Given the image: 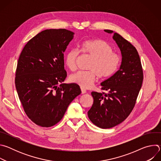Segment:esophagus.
Returning <instances> with one entry per match:
<instances>
[{
    "label": "esophagus",
    "instance_id": "34e87169",
    "mask_svg": "<svg viewBox=\"0 0 161 161\" xmlns=\"http://www.w3.org/2000/svg\"><path fill=\"white\" fill-rule=\"evenodd\" d=\"M81 94H85L86 92V90L84 88H82L81 87Z\"/></svg>",
    "mask_w": 161,
    "mask_h": 161
}]
</instances>
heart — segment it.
Instances as JSON below:
<instances>
[{
  "instance_id": "b5f03b06",
  "label": "heart",
  "mask_w": 161,
  "mask_h": 161,
  "mask_svg": "<svg viewBox=\"0 0 161 161\" xmlns=\"http://www.w3.org/2000/svg\"><path fill=\"white\" fill-rule=\"evenodd\" d=\"M80 52L92 58L88 71H80L72 75L69 80L82 88L92 86L98 76L101 80L111 78L119 71L121 65V57L113 52L111 46L102 39H87L80 44ZM80 52L76 48L69 50L65 55L64 61L69 69L74 71Z\"/></svg>"
}]
</instances>
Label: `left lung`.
I'll use <instances>...</instances> for the list:
<instances>
[{
	"label": "left lung",
	"instance_id": "left-lung-1",
	"mask_svg": "<svg viewBox=\"0 0 161 161\" xmlns=\"http://www.w3.org/2000/svg\"><path fill=\"white\" fill-rule=\"evenodd\" d=\"M113 38L122 55L120 68L101 83V90L104 92L91 93L94 103L88 111L90 121L102 129L113 127L127 118L135 106L143 80V68L136 48L116 32Z\"/></svg>",
	"mask_w": 161,
	"mask_h": 161
}]
</instances>
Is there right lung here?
<instances>
[{"label": "right lung", "instance_id": "add662e5", "mask_svg": "<svg viewBox=\"0 0 161 161\" xmlns=\"http://www.w3.org/2000/svg\"><path fill=\"white\" fill-rule=\"evenodd\" d=\"M74 32L47 29L32 37L19 57L15 86L27 117L36 125L52 127L61 120L73 99L81 94L75 83H62L66 76L64 52Z\"/></svg>", "mask_w": 161, "mask_h": 161}]
</instances>
